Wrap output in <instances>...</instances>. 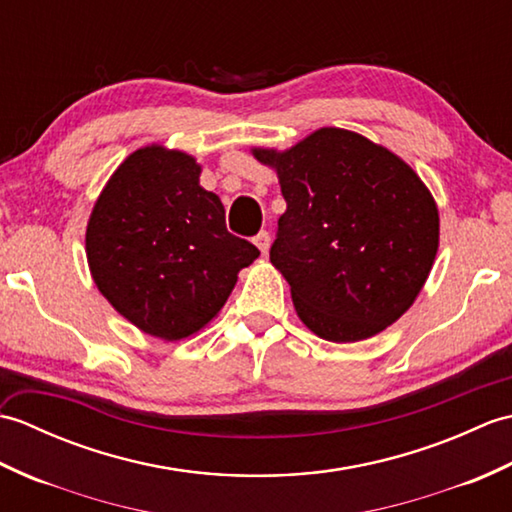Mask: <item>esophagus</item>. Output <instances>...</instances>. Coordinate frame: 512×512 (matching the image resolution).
Returning <instances> with one entry per match:
<instances>
[{
    "label": "esophagus",
    "mask_w": 512,
    "mask_h": 512,
    "mask_svg": "<svg viewBox=\"0 0 512 512\" xmlns=\"http://www.w3.org/2000/svg\"><path fill=\"white\" fill-rule=\"evenodd\" d=\"M255 244H257L259 250H262V255H266L268 248H270V235L266 231H262L255 237Z\"/></svg>",
    "instance_id": "esophagus-1"
}]
</instances>
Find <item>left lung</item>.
<instances>
[{
    "label": "left lung",
    "instance_id": "1",
    "mask_svg": "<svg viewBox=\"0 0 512 512\" xmlns=\"http://www.w3.org/2000/svg\"><path fill=\"white\" fill-rule=\"evenodd\" d=\"M250 154L277 173L288 204L270 262L290 284L303 325L325 341L354 343L396 323L440 246L438 204L418 173L341 127Z\"/></svg>",
    "mask_w": 512,
    "mask_h": 512
}]
</instances>
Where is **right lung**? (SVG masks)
<instances>
[{
	"instance_id": "add662e5",
	"label": "right lung",
	"mask_w": 512,
	"mask_h": 512,
	"mask_svg": "<svg viewBox=\"0 0 512 512\" xmlns=\"http://www.w3.org/2000/svg\"><path fill=\"white\" fill-rule=\"evenodd\" d=\"M187 151L147 145L105 182L85 228L90 275L140 332L180 341L206 328L259 250L226 231L224 206Z\"/></svg>"
}]
</instances>
